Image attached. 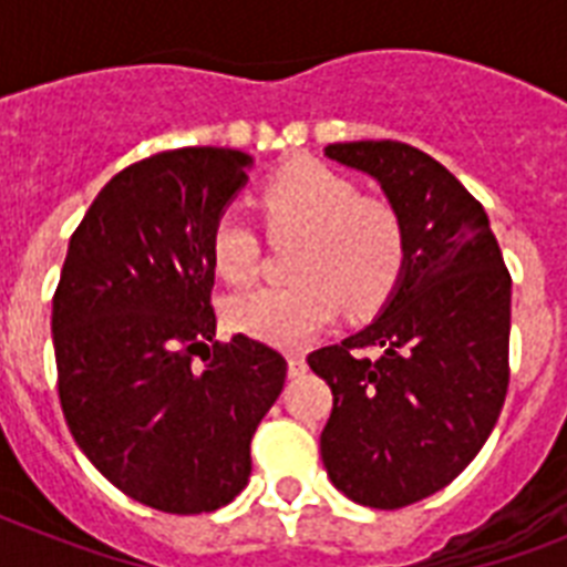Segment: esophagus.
<instances>
[{
	"instance_id": "esophagus-1",
	"label": "esophagus",
	"mask_w": 567,
	"mask_h": 567,
	"mask_svg": "<svg viewBox=\"0 0 567 567\" xmlns=\"http://www.w3.org/2000/svg\"><path fill=\"white\" fill-rule=\"evenodd\" d=\"M306 371H309V362H306V355H302V353L288 355V373H291V377H302Z\"/></svg>"
}]
</instances>
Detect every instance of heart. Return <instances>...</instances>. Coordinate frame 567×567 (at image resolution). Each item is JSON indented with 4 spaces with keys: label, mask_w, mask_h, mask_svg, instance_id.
<instances>
[{
    "label": "heart",
    "mask_w": 567,
    "mask_h": 567,
    "mask_svg": "<svg viewBox=\"0 0 567 567\" xmlns=\"http://www.w3.org/2000/svg\"><path fill=\"white\" fill-rule=\"evenodd\" d=\"M270 238H300L291 252L297 282L252 288L226 300V323L274 347H300L332 323L338 309L368 318L391 300L405 270L400 214L382 199L359 196L341 173L293 162L261 188ZM208 256L231 285H247L258 267V238L235 212L217 217Z\"/></svg>",
    "instance_id": "obj_1"
}]
</instances>
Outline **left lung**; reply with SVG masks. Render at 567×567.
<instances>
[{"instance_id":"obj_1","label":"left lung","mask_w":567,"mask_h":567,"mask_svg":"<svg viewBox=\"0 0 567 567\" xmlns=\"http://www.w3.org/2000/svg\"><path fill=\"white\" fill-rule=\"evenodd\" d=\"M327 155L382 185L403 220L405 270L371 327L309 353L332 388L320 456L350 501L403 509L453 483L501 417L512 276L483 203L444 164L400 141ZM371 346L379 360L361 353Z\"/></svg>"}]
</instances>
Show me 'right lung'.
<instances>
[{
	"label": "right lung",
	"instance_id": "obj_1",
	"mask_svg": "<svg viewBox=\"0 0 567 567\" xmlns=\"http://www.w3.org/2000/svg\"><path fill=\"white\" fill-rule=\"evenodd\" d=\"M249 162L182 146L120 171L73 231L52 300L58 396L75 444L120 492L171 515L214 512L244 492L249 444L288 373L261 341H214L208 238Z\"/></svg>",
	"mask_w": 567,
	"mask_h": 567
}]
</instances>
